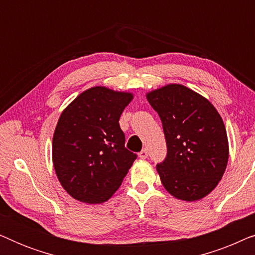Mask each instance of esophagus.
Segmentation results:
<instances>
[{
	"instance_id": "obj_1",
	"label": "esophagus",
	"mask_w": 255,
	"mask_h": 255,
	"mask_svg": "<svg viewBox=\"0 0 255 255\" xmlns=\"http://www.w3.org/2000/svg\"><path fill=\"white\" fill-rule=\"evenodd\" d=\"M139 158L140 159H146L147 158V155H148V153H147V149L146 148H144V149H141L140 152H139Z\"/></svg>"
}]
</instances>
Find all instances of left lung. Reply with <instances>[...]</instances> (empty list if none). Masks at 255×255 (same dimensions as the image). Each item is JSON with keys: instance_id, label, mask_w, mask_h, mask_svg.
<instances>
[{"instance_id": "obj_1", "label": "left lung", "mask_w": 255, "mask_h": 255, "mask_svg": "<svg viewBox=\"0 0 255 255\" xmlns=\"http://www.w3.org/2000/svg\"><path fill=\"white\" fill-rule=\"evenodd\" d=\"M160 116L167 156L156 165L162 186L177 200L194 202L217 187L229 160L225 125L209 100L170 83L146 94Z\"/></svg>"}]
</instances>
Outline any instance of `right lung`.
Wrapping results in <instances>:
<instances>
[{
	"label": "right lung",
	"mask_w": 255,
	"mask_h": 255,
	"mask_svg": "<svg viewBox=\"0 0 255 255\" xmlns=\"http://www.w3.org/2000/svg\"><path fill=\"white\" fill-rule=\"evenodd\" d=\"M133 94L96 86L62 111L52 141L58 180L73 198L103 203L123 182L137 158L125 148L120 117Z\"/></svg>",
	"instance_id": "add662e5"
}]
</instances>
